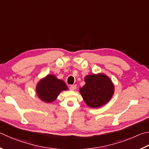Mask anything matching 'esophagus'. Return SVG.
<instances>
[{
	"label": "esophagus",
	"instance_id": "1",
	"mask_svg": "<svg viewBox=\"0 0 149 149\" xmlns=\"http://www.w3.org/2000/svg\"><path fill=\"white\" fill-rule=\"evenodd\" d=\"M75 88H76V85H73L70 86V90L71 91H74Z\"/></svg>",
	"mask_w": 149,
	"mask_h": 149
}]
</instances>
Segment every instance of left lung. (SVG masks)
<instances>
[{"label": "left lung", "mask_w": 149, "mask_h": 149, "mask_svg": "<svg viewBox=\"0 0 149 149\" xmlns=\"http://www.w3.org/2000/svg\"><path fill=\"white\" fill-rule=\"evenodd\" d=\"M85 85L79 88L84 101L88 107L98 108L112 98L114 85L110 78L102 74H91L85 77Z\"/></svg>", "instance_id": "8db88e82"}]
</instances>
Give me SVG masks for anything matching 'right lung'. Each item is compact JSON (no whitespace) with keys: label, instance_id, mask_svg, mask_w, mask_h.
<instances>
[{"label":"right lung","instance_id":"add662e5","mask_svg":"<svg viewBox=\"0 0 149 149\" xmlns=\"http://www.w3.org/2000/svg\"><path fill=\"white\" fill-rule=\"evenodd\" d=\"M66 90L68 86L64 81L57 79L53 75H47L36 85L37 95L40 100L47 103L54 102L61 92Z\"/></svg>","mask_w":149,"mask_h":149}]
</instances>
